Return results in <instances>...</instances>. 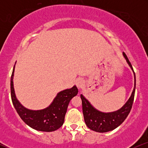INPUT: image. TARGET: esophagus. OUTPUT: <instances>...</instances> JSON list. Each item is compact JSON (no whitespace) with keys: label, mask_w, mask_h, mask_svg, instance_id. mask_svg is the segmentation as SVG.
<instances>
[{"label":"esophagus","mask_w":148,"mask_h":148,"mask_svg":"<svg viewBox=\"0 0 148 148\" xmlns=\"http://www.w3.org/2000/svg\"><path fill=\"white\" fill-rule=\"evenodd\" d=\"M84 84H85L84 81L82 79H79L76 80V84L79 89H81V88H82L83 87H84Z\"/></svg>","instance_id":"34e87169"}]
</instances>
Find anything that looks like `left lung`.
<instances>
[{"mask_svg": "<svg viewBox=\"0 0 148 148\" xmlns=\"http://www.w3.org/2000/svg\"><path fill=\"white\" fill-rule=\"evenodd\" d=\"M123 56L131 69L134 72L132 64L125 53H123ZM134 74L135 83H134V88L132 95L127 103L120 109L116 111L111 112V113H103L98 111L92 106L91 103L84 97L83 95H81L84 120L88 128L95 132L103 133L115 130L125 121L129 113H130L134 102L136 88V76L134 72Z\"/></svg>", "mask_w": 148, "mask_h": 148, "instance_id": "left-lung-1", "label": "left lung"}]
</instances>
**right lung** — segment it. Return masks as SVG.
Instances as JSON below:
<instances>
[{
	"label": "right lung",
	"mask_w": 148,
	"mask_h": 148,
	"mask_svg": "<svg viewBox=\"0 0 148 148\" xmlns=\"http://www.w3.org/2000/svg\"><path fill=\"white\" fill-rule=\"evenodd\" d=\"M14 67L10 81L11 97L12 103L20 118L28 126L41 132H53L63 125L64 116L70 100L78 94L76 86L70 89H66L58 93L53 102L45 109L33 111L23 107L16 99L15 95L13 76Z\"/></svg>",
	"instance_id": "1"
}]
</instances>
